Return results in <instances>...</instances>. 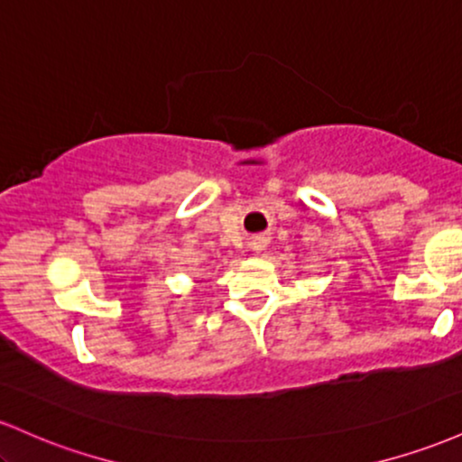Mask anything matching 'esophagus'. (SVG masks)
Listing matches in <instances>:
<instances>
[{
    "label": "esophagus",
    "mask_w": 462,
    "mask_h": 462,
    "mask_svg": "<svg viewBox=\"0 0 462 462\" xmlns=\"http://www.w3.org/2000/svg\"><path fill=\"white\" fill-rule=\"evenodd\" d=\"M252 247H254V252H256V254L264 252V247H267V241H264V236H256V238H254Z\"/></svg>",
    "instance_id": "esophagus-1"
}]
</instances>
